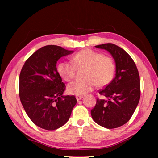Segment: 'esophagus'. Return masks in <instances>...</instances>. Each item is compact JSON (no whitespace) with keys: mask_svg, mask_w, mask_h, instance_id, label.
<instances>
[{"mask_svg":"<svg viewBox=\"0 0 158 158\" xmlns=\"http://www.w3.org/2000/svg\"><path fill=\"white\" fill-rule=\"evenodd\" d=\"M83 98H84V95H77L76 96V99L77 101H79Z\"/></svg>","mask_w":158,"mask_h":158,"instance_id":"esophagus-1","label":"esophagus"}]
</instances>
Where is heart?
<instances>
[{
  "label": "heart",
  "instance_id": "heart-1",
  "mask_svg": "<svg viewBox=\"0 0 158 158\" xmlns=\"http://www.w3.org/2000/svg\"><path fill=\"white\" fill-rule=\"evenodd\" d=\"M73 63L63 61L58 65V73L66 81H70L76 73L77 67H86L85 79L70 83L68 90L70 94L83 95L91 91L96 85L106 86L113 79L116 72V63L113 58L90 49L80 51L73 57Z\"/></svg>",
  "mask_w": 158,
  "mask_h": 158
}]
</instances>
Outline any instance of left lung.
Here are the masks:
<instances>
[{"instance_id": "1", "label": "left lung", "mask_w": 158, "mask_h": 158, "mask_svg": "<svg viewBox=\"0 0 158 158\" xmlns=\"http://www.w3.org/2000/svg\"><path fill=\"white\" fill-rule=\"evenodd\" d=\"M95 47L111 53L116 63V76L99 94L90 113L96 123L113 129L122 126L131 118L140 99V79L135 63L130 56L116 44L106 43Z\"/></svg>"}]
</instances>
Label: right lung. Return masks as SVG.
<instances>
[{
	"label": "right lung",
	"mask_w": 158,
	"mask_h": 158,
	"mask_svg": "<svg viewBox=\"0 0 158 158\" xmlns=\"http://www.w3.org/2000/svg\"><path fill=\"white\" fill-rule=\"evenodd\" d=\"M73 52L56 45L44 46L26 60L21 70V102L29 118L42 129L63 126L77 104L74 95H63L66 86L56 68L58 59Z\"/></svg>",
	"instance_id": "right-lung-1"
}]
</instances>
